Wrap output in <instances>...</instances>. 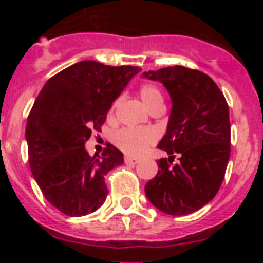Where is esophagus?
<instances>
[{
    "instance_id": "esophagus-1",
    "label": "esophagus",
    "mask_w": 263,
    "mask_h": 263,
    "mask_svg": "<svg viewBox=\"0 0 263 263\" xmlns=\"http://www.w3.org/2000/svg\"><path fill=\"white\" fill-rule=\"evenodd\" d=\"M125 163L126 164H137L139 163V159L138 158H134V157H125Z\"/></svg>"
}]
</instances>
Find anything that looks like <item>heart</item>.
<instances>
[{"label":"heart","mask_w":263,"mask_h":263,"mask_svg":"<svg viewBox=\"0 0 263 263\" xmlns=\"http://www.w3.org/2000/svg\"><path fill=\"white\" fill-rule=\"evenodd\" d=\"M139 97L145 104L148 110L158 105H163V96L159 92L157 87L152 84H145L139 88ZM116 105L110 110V115H113ZM116 145L130 155H141L147 150L148 146H152L155 141V136L152 130L148 129H134V127H124L116 132L113 137Z\"/></svg>","instance_id":"heart-1"}]
</instances>
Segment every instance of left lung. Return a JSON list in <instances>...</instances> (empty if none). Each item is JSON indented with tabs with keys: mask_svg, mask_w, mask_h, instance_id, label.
Masks as SVG:
<instances>
[{
	"mask_svg": "<svg viewBox=\"0 0 263 263\" xmlns=\"http://www.w3.org/2000/svg\"><path fill=\"white\" fill-rule=\"evenodd\" d=\"M168 90L173 108L158 147L168 158L157 162L158 174L145 187L150 203L171 216L200 210L218 192L231 157L227 100L208 75L183 66L143 72ZM175 155L179 162L172 164Z\"/></svg>",
	"mask_w": 263,
	"mask_h": 263,
	"instance_id": "obj_1",
	"label": "left lung"
}]
</instances>
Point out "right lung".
Here are the masks:
<instances>
[{"instance_id":"1","label":"right lung","mask_w":263,"mask_h":263,"mask_svg":"<svg viewBox=\"0 0 263 263\" xmlns=\"http://www.w3.org/2000/svg\"><path fill=\"white\" fill-rule=\"evenodd\" d=\"M141 71L84 60L48 79L27 117L29 163L48 203L71 217L95 212L108 195L105 175L124 163L108 143L90 157L85 142L101 132L111 103Z\"/></svg>"}]
</instances>
